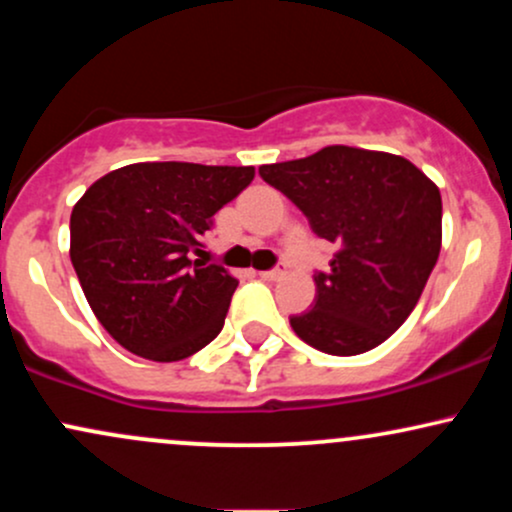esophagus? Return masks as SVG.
<instances>
[{
    "instance_id": "obj_1",
    "label": "esophagus",
    "mask_w": 512,
    "mask_h": 512,
    "mask_svg": "<svg viewBox=\"0 0 512 512\" xmlns=\"http://www.w3.org/2000/svg\"><path fill=\"white\" fill-rule=\"evenodd\" d=\"M286 272L281 267H276V269H269V272H260V276L264 281H276V279H281V276H284Z\"/></svg>"
}]
</instances>
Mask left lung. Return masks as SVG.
<instances>
[{
  "mask_svg": "<svg viewBox=\"0 0 512 512\" xmlns=\"http://www.w3.org/2000/svg\"><path fill=\"white\" fill-rule=\"evenodd\" d=\"M260 175L337 245L330 269L315 274V305L291 317L293 332L332 356L383 344L416 308L438 262L436 182L407 158L354 146H325L262 166Z\"/></svg>",
  "mask_w": 512,
  "mask_h": 512,
  "instance_id": "1",
  "label": "left lung"
}]
</instances>
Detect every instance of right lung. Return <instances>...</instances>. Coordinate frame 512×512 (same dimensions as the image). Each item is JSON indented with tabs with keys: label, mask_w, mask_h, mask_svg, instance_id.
<instances>
[{
	"label": "right lung",
	"mask_w": 512,
	"mask_h": 512,
	"mask_svg": "<svg viewBox=\"0 0 512 512\" xmlns=\"http://www.w3.org/2000/svg\"><path fill=\"white\" fill-rule=\"evenodd\" d=\"M252 178V166L132 163L74 204L69 257L93 315L117 344L170 363L216 339L238 279L192 255H202L216 211Z\"/></svg>",
	"instance_id": "add662e5"
}]
</instances>
